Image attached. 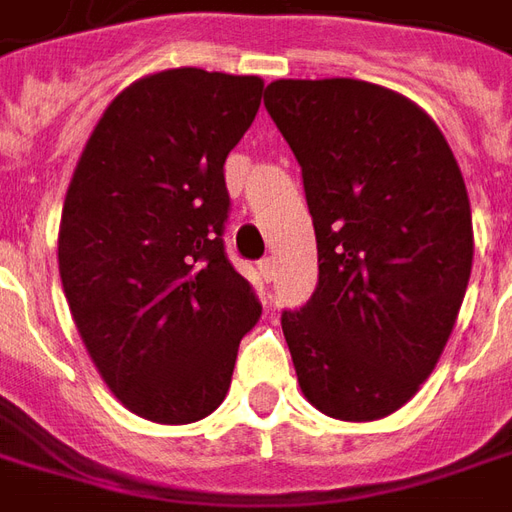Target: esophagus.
Segmentation results:
<instances>
[{"instance_id":"1","label":"esophagus","mask_w":512,"mask_h":512,"mask_svg":"<svg viewBox=\"0 0 512 512\" xmlns=\"http://www.w3.org/2000/svg\"><path fill=\"white\" fill-rule=\"evenodd\" d=\"M260 277L266 282H274V277H277V266H274V257H263L260 260Z\"/></svg>"}]
</instances>
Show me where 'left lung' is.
I'll return each instance as SVG.
<instances>
[{"mask_svg": "<svg viewBox=\"0 0 512 512\" xmlns=\"http://www.w3.org/2000/svg\"><path fill=\"white\" fill-rule=\"evenodd\" d=\"M268 116L302 166L318 246L282 332L310 405L341 421L399 410L452 335L474 257L460 166L435 121L363 80H277Z\"/></svg>", "mask_w": 512, "mask_h": 512, "instance_id": "1", "label": "left lung"}]
</instances>
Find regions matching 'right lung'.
<instances>
[{
    "mask_svg": "<svg viewBox=\"0 0 512 512\" xmlns=\"http://www.w3.org/2000/svg\"><path fill=\"white\" fill-rule=\"evenodd\" d=\"M260 96V77L157 71L110 102L71 177L57 238L66 302L107 388L157 424L224 402L263 310L224 252V160Z\"/></svg>",
    "mask_w": 512,
    "mask_h": 512,
    "instance_id": "obj_1",
    "label": "right lung"
}]
</instances>
